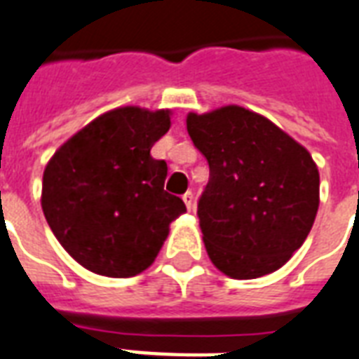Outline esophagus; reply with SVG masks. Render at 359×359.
Instances as JSON below:
<instances>
[{
    "label": "esophagus",
    "instance_id": "1",
    "mask_svg": "<svg viewBox=\"0 0 359 359\" xmlns=\"http://www.w3.org/2000/svg\"><path fill=\"white\" fill-rule=\"evenodd\" d=\"M182 199H184V203H186V207H188V209H194V194H191L190 190L186 191L184 196H182Z\"/></svg>",
    "mask_w": 359,
    "mask_h": 359
}]
</instances>
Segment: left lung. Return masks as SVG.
I'll list each match as a JSON object with an SVG mask.
<instances>
[{"instance_id":"left-lung-1","label":"left lung","mask_w":359,"mask_h":359,"mask_svg":"<svg viewBox=\"0 0 359 359\" xmlns=\"http://www.w3.org/2000/svg\"><path fill=\"white\" fill-rule=\"evenodd\" d=\"M186 128L209 163L198 216L210 262L231 278L283 267L318 210L320 175L307 149L237 105L190 113Z\"/></svg>"}]
</instances>
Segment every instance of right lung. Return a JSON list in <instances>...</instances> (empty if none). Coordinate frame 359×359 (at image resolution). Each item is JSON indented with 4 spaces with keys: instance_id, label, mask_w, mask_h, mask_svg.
<instances>
[{
    "instance_id": "right-lung-1",
    "label": "right lung",
    "mask_w": 359,
    "mask_h": 359,
    "mask_svg": "<svg viewBox=\"0 0 359 359\" xmlns=\"http://www.w3.org/2000/svg\"><path fill=\"white\" fill-rule=\"evenodd\" d=\"M169 111L120 107L56 150L43 175V212L69 256L92 273L135 277L156 259L184 201L163 190L168 163L150 156Z\"/></svg>"
}]
</instances>
